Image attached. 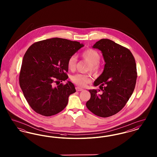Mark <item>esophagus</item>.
<instances>
[{"instance_id": "34e87169", "label": "esophagus", "mask_w": 157, "mask_h": 157, "mask_svg": "<svg viewBox=\"0 0 157 157\" xmlns=\"http://www.w3.org/2000/svg\"><path fill=\"white\" fill-rule=\"evenodd\" d=\"M76 91L79 92V91H82L83 90L81 88H80V87H76Z\"/></svg>"}]
</instances>
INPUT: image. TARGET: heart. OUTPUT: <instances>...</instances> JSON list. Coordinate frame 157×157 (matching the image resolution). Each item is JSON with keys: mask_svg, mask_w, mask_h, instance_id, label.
I'll list each match as a JSON object with an SVG mask.
<instances>
[{"mask_svg": "<svg viewBox=\"0 0 157 157\" xmlns=\"http://www.w3.org/2000/svg\"><path fill=\"white\" fill-rule=\"evenodd\" d=\"M81 56L84 59L90 63V71L94 73H97L101 67L99 63L101 55L99 53L94 49H88L81 53ZM76 62L77 59L75 55H72L67 60V67L70 70L73 71L75 69ZM71 80L79 86H84L91 82L92 77L89 74H76L72 76Z\"/></svg>", "mask_w": 157, "mask_h": 157, "instance_id": "heart-1", "label": "heart"}]
</instances>
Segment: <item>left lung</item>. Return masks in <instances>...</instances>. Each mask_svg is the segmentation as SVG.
Listing matches in <instances>:
<instances>
[{"label":"left lung","mask_w":157,"mask_h":157,"mask_svg":"<svg viewBox=\"0 0 157 157\" xmlns=\"http://www.w3.org/2000/svg\"><path fill=\"white\" fill-rule=\"evenodd\" d=\"M100 50L105 62L104 69L94 83L100 90H90L86 106L95 115L106 118L120 111L135 89L137 78L134 57L126 48L111 40L102 39L92 46Z\"/></svg>","instance_id":"left-lung-1"}]
</instances>
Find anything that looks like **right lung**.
I'll return each instance as SVG.
<instances>
[{
    "label": "right lung",
    "instance_id": "1",
    "mask_svg": "<svg viewBox=\"0 0 157 157\" xmlns=\"http://www.w3.org/2000/svg\"><path fill=\"white\" fill-rule=\"evenodd\" d=\"M84 45L59 37L34 43L23 58L19 84L31 108L45 117L62 111L69 95L76 92L67 81V60Z\"/></svg>",
    "mask_w": 157,
    "mask_h": 157
}]
</instances>
